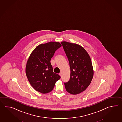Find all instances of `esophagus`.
Returning a JSON list of instances; mask_svg holds the SVG:
<instances>
[{"instance_id":"esophagus-1","label":"esophagus","mask_w":122,"mask_h":122,"mask_svg":"<svg viewBox=\"0 0 122 122\" xmlns=\"http://www.w3.org/2000/svg\"><path fill=\"white\" fill-rule=\"evenodd\" d=\"M59 75L60 76V77H61V76H62V73H60V74H59Z\"/></svg>"}]
</instances>
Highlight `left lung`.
<instances>
[{"label":"left lung","instance_id":"8db88e82","mask_svg":"<svg viewBox=\"0 0 122 122\" xmlns=\"http://www.w3.org/2000/svg\"><path fill=\"white\" fill-rule=\"evenodd\" d=\"M69 61L71 77L64 83L66 90L73 95L79 94L89 86L94 71L89 55L79 45L68 42H61Z\"/></svg>","mask_w":122,"mask_h":122}]
</instances>
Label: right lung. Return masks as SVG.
Listing matches in <instances>:
<instances>
[{"label": "right lung", "instance_id": "1", "mask_svg": "<svg viewBox=\"0 0 122 122\" xmlns=\"http://www.w3.org/2000/svg\"><path fill=\"white\" fill-rule=\"evenodd\" d=\"M59 42H50L36 46L27 60L25 73L30 85L36 91L45 94L51 92L60 78L54 73L50 63L56 51L61 47Z\"/></svg>", "mask_w": 122, "mask_h": 122}]
</instances>
